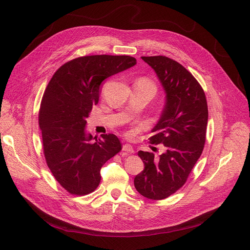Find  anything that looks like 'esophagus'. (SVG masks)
Wrapping results in <instances>:
<instances>
[{
  "label": "esophagus",
  "instance_id": "34e87169",
  "mask_svg": "<svg viewBox=\"0 0 250 250\" xmlns=\"http://www.w3.org/2000/svg\"><path fill=\"white\" fill-rule=\"evenodd\" d=\"M123 151L125 153H134V148L132 145H129V144H125L123 146Z\"/></svg>",
  "mask_w": 250,
  "mask_h": 250
}]
</instances>
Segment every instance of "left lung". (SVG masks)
Returning <instances> with one entry per match:
<instances>
[{"mask_svg": "<svg viewBox=\"0 0 250 250\" xmlns=\"http://www.w3.org/2000/svg\"><path fill=\"white\" fill-rule=\"evenodd\" d=\"M154 70L165 92V105L153 127L151 144H163L159 157L140 151L145 168L135 179L147 199L163 200L185 185L202 155L206 142L208 105L195 78L179 62L163 56L142 57Z\"/></svg>", "mask_w": 250, "mask_h": 250, "instance_id": "8db88e82", "label": "left lung"}]
</instances>
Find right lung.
<instances>
[{"label": "right lung", "mask_w": 250, "mask_h": 250, "mask_svg": "<svg viewBox=\"0 0 250 250\" xmlns=\"http://www.w3.org/2000/svg\"><path fill=\"white\" fill-rule=\"evenodd\" d=\"M136 63L129 56L81 57L62 64L50 79L38 116L43 153L52 175L72 194L94 191L101 167L122 150L115 135L92 137L86 120L99 101L101 83Z\"/></svg>", "instance_id": "1"}]
</instances>
